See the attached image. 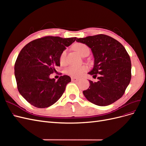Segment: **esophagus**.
<instances>
[{
	"mask_svg": "<svg viewBox=\"0 0 146 146\" xmlns=\"http://www.w3.org/2000/svg\"><path fill=\"white\" fill-rule=\"evenodd\" d=\"M71 80L72 82H78L80 79H79L78 78H77V77H71Z\"/></svg>",
	"mask_w": 146,
	"mask_h": 146,
	"instance_id": "esophagus-1",
	"label": "esophagus"
}]
</instances>
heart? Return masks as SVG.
<instances>
[{
    "mask_svg": "<svg viewBox=\"0 0 146 146\" xmlns=\"http://www.w3.org/2000/svg\"><path fill=\"white\" fill-rule=\"evenodd\" d=\"M74 49L76 50L78 54H80L81 56H82L86 52L90 51L88 47L85 44H77V45L74 46ZM66 54H67L66 50L63 51L62 54H61L60 58V63L61 64L64 63ZM87 69L88 68L86 66H69V67L66 69V72H67L68 74L71 75V76H80L83 72L86 71Z\"/></svg>",
    "mask_w": 146,
    "mask_h": 146,
    "instance_id": "b5f03b06",
    "label": "heart"
}]
</instances>
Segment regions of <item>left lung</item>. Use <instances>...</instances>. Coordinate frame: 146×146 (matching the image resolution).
Listing matches in <instances>:
<instances>
[{"label": "left lung", "mask_w": 146, "mask_h": 146, "mask_svg": "<svg viewBox=\"0 0 146 146\" xmlns=\"http://www.w3.org/2000/svg\"><path fill=\"white\" fill-rule=\"evenodd\" d=\"M77 42L89 47L94 56V66L88 74L98 81L90 80V86L83 93L90 102L107 106L120 99L131 80V60L121 44L105 35L77 38Z\"/></svg>", "instance_id": "obj_1"}]
</instances>
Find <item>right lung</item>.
Masks as SVG:
<instances>
[{
  "label": "right lung",
  "instance_id": "add662e5",
  "mask_svg": "<svg viewBox=\"0 0 146 146\" xmlns=\"http://www.w3.org/2000/svg\"><path fill=\"white\" fill-rule=\"evenodd\" d=\"M77 38L46 36L31 41L20 52L15 65V76L21 95L37 108L54 104L63 95L71 81L68 76L58 80L50 75L60 66V56Z\"/></svg>",
  "mask_w": 146,
  "mask_h": 146
}]
</instances>
